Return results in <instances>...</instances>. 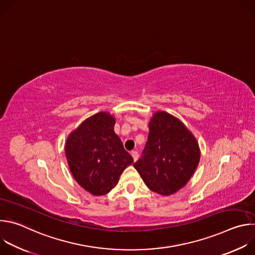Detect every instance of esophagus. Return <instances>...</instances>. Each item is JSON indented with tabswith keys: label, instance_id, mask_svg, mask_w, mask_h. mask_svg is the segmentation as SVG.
<instances>
[{
	"label": "esophagus",
	"instance_id": "1",
	"mask_svg": "<svg viewBox=\"0 0 255 255\" xmlns=\"http://www.w3.org/2000/svg\"><path fill=\"white\" fill-rule=\"evenodd\" d=\"M131 155H132V157H133L134 161H136V160L138 159V157H139V155H138V152H137V151H131Z\"/></svg>",
	"mask_w": 255,
	"mask_h": 255
}]
</instances>
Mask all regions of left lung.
<instances>
[{
  "label": "left lung",
  "instance_id": "obj_1",
  "mask_svg": "<svg viewBox=\"0 0 255 255\" xmlns=\"http://www.w3.org/2000/svg\"><path fill=\"white\" fill-rule=\"evenodd\" d=\"M199 161L195 136L180 120L159 111L149 122L147 142L133 166L149 190L169 196L187 185Z\"/></svg>",
  "mask_w": 255,
  "mask_h": 255
}]
</instances>
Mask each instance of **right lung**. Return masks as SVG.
I'll return each mask as SVG.
<instances>
[{
  "mask_svg": "<svg viewBox=\"0 0 255 255\" xmlns=\"http://www.w3.org/2000/svg\"><path fill=\"white\" fill-rule=\"evenodd\" d=\"M115 118L99 112L72 131L65 143V156L78 184L94 196L108 194L133 162L114 131Z\"/></svg>",
  "mask_w": 255,
  "mask_h": 255,
  "instance_id": "add662e5",
  "label": "right lung"
}]
</instances>
